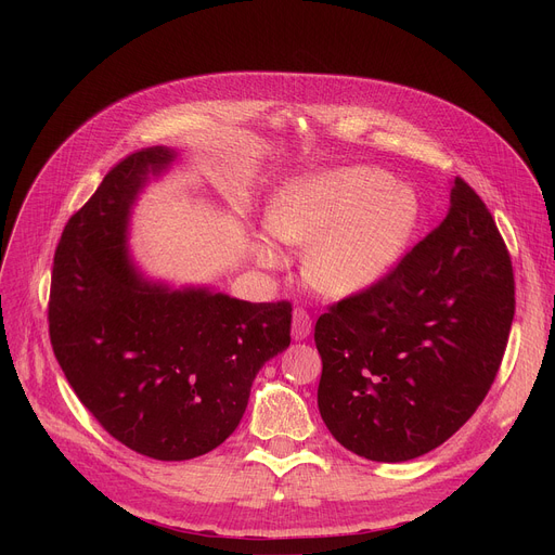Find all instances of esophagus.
<instances>
[{"label":"esophagus","instance_id":"obj_1","mask_svg":"<svg viewBox=\"0 0 555 555\" xmlns=\"http://www.w3.org/2000/svg\"><path fill=\"white\" fill-rule=\"evenodd\" d=\"M310 328H312L310 314L306 310H301V308L295 310L293 312V339H297V341L306 339L310 335Z\"/></svg>","mask_w":555,"mask_h":555}]
</instances>
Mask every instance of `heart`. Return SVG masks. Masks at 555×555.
Masks as SVG:
<instances>
[{
    "label": "heart",
    "instance_id": "b5f03b06",
    "mask_svg": "<svg viewBox=\"0 0 555 555\" xmlns=\"http://www.w3.org/2000/svg\"><path fill=\"white\" fill-rule=\"evenodd\" d=\"M421 218L412 189L385 170L341 166L304 175L272 197L268 229L289 247L308 249L306 279L326 295L353 297L380 283L410 247ZM254 256L281 268L285 256L266 233L254 238Z\"/></svg>",
    "mask_w": 555,
    "mask_h": 555
}]
</instances>
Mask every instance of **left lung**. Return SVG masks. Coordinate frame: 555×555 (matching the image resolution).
Segmentation results:
<instances>
[{"label":"left lung","instance_id":"1","mask_svg":"<svg viewBox=\"0 0 555 555\" xmlns=\"http://www.w3.org/2000/svg\"><path fill=\"white\" fill-rule=\"evenodd\" d=\"M513 314L506 245L481 197L456 178L446 220L375 287L317 319L319 414L364 459L427 454L486 398Z\"/></svg>","mask_w":555,"mask_h":555}]
</instances>
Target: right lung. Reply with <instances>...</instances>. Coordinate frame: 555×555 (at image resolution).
<instances>
[{
  "label": "right lung",
  "instance_id": "obj_1",
  "mask_svg": "<svg viewBox=\"0 0 555 555\" xmlns=\"http://www.w3.org/2000/svg\"><path fill=\"white\" fill-rule=\"evenodd\" d=\"M178 159L155 145L105 175L63 231L49 297L51 346L72 389L116 441L157 461L195 459L229 439L293 322L287 301L175 287L137 268L132 209Z\"/></svg>",
  "mask_w": 555,
  "mask_h": 555
}]
</instances>
